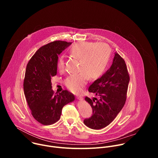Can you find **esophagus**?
I'll return each mask as SVG.
<instances>
[{"label":"esophagus","mask_w":158,"mask_h":158,"mask_svg":"<svg viewBox=\"0 0 158 158\" xmlns=\"http://www.w3.org/2000/svg\"><path fill=\"white\" fill-rule=\"evenodd\" d=\"M77 99H79V100H80V101L83 100V98H82V96H77Z\"/></svg>","instance_id":"obj_1"}]
</instances>
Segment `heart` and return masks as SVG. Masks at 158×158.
I'll list each match as a JSON object with an SVG mask.
<instances>
[{
  "mask_svg": "<svg viewBox=\"0 0 158 158\" xmlns=\"http://www.w3.org/2000/svg\"><path fill=\"white\" fill-rule=\"evenodd\" d=\"M71 55L79 59L78 71L80 73L67 77L64 82L67 87L73 93H79L86 84L89 77L96 79L104 72L110 56V49L104 43L80 42L71 48ZM64 57L60 56L57 62V69L63 71Z\"/></svg>",
  "mask_w": 158,
  "mask_h": 158,
  "instance_id": "1",
  "label": "heart"
}]
</instances>
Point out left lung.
Wrapping results in <instances>:
<instances>
[{
	"label": "left lung",
	"instance_id": "left-lung-1",
	"mask_svg": "<svg viewBox=\"0 0 158 158\" xmlns=\"http://www.w3.org/2000/svg\"><path fill=\"white\" fill-rule=\"evenodd\" d=\"M110 68L89 86L88 91L99 96V99L85 97L93 108V114L84 121L93 129L108 126L123 109L126 99L129 76L124 60L117 53Z\"/></svg>",
	"mask_w": 158,
	"mask_h": 158
}]
</instances>
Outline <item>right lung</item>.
<instances>
[{
	"instance_id": "obj_1",
	"label": "right lung",
	"mask_w": 158,
	"mask_h": 158,
	"mask_svg": "<svg viewBox=\"0 0 158 158\" xmlns=\"http://www.w3.org/2000/svg\"><path fill=\"white\" fill-rule=\"evenodd\" d=\"M72 42L56 40L40 48L29 61L24 81V91L34 119L51 125L60 118L64 106L74 101L73 94L63 91L54 95L51 77L57 74L58 55Z\"/></svg>"
}]
</instances>
